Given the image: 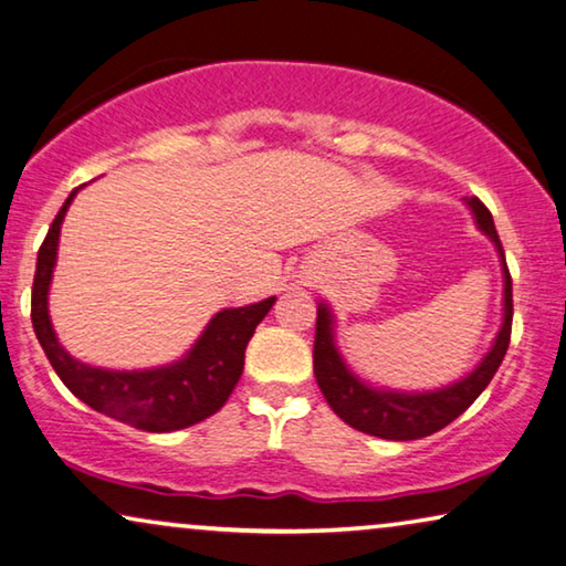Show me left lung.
<instances>
[{
  "label": "left lung",
  "mask_w": 566,
  "mask_h": 566,
  "mask_svg": "<svg viewBox=\"0 0 566 566\" xmlns=\"http://www.w3.org/2000/svg\"><path fill=\"white\" fill-rule=\"evenodd\" d=\"M468 206L475 216L478 229L483 231L488 239L495 243V251L501 256L503 266V325L499 335H495L493 348L485 353L478 368L468 374L460 381H454L444 389L437 391H421V394H407V391H389L376 389L353 374L345 366L335 345V319L331 307L325 302L317 305V327H315V350H312V364H315V378L319 391H323L325 401L331 409L340 417L345 424H350L358 432L381 437V440H419V437H429L440 432L442 427L458 419L485 386L491 384L495 370L503 364L505 350L511 343V323H513V286L511 274L505 266V254L495 231L493 216L478 198H468Z\"/></svg>",
  "instance_id": "1"
}]
</instances>
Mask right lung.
Wrapping results in <instances>:
<instances>
[{"mask_svg": "<svg viewBox=\"0 0 566 566\" xmlns=\"http://www.w3.org/2000/svg\"><path fill=\"white\" fill-rule=\"evenodd\" d=\"M75 188L38 251L35 282H32V327L45 350L50 366L61 376L67 391L101 415L145 432H175L216 415L229 401L243 370V353L256 325L266 317L276 297L256 305L221 310L206 325L196 345L175 364L142 370H108L75 360L50 323L48 292L57 259V239L65 210L75 198Z\"/></svg>", "mask_w": 566, "mask_h": 566, "instance_id": "right-lung-1", "label": "right lung"}]
</instances>
